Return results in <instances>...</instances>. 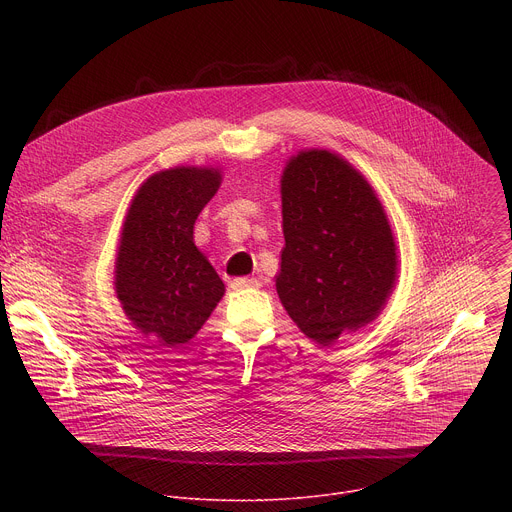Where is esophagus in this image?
Here are the masks:
<instances>
[{"mask_svg":"<svg viewBox=\"0 0 512 512\" xmlns=\"http://www.w3.org/2000/svg\"><path fill=\"white\" fill-rule=\"evenodd\" d=\"M259 279H253V277H239V279H233L231 287L233 289H245V287H259Z\"/></svg>","mask_w":512,"mask_h":512,"instance_id":"1","label":"esophagus"}]
</instances>
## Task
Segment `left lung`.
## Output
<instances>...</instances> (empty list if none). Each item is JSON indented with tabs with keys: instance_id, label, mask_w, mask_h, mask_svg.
Masks as SVG:
<instances>
[{
	"instance_id": "1",
	"label": "left lung",
	"mask_w": 512,
	"mask_h": 512,
	"mask_svg": "<svg viewBox=\"0 0 512 512\" xmlns=\"http://www.w3.org/2000/svg\"><path fill=\"white\" fill-rule=\"evenodd\" d=\"M281 218L285 245L275 287L296 326L330 346L379 318L399 257L369 180L336 152L300 150L281 174Z\"/></svg>"
}]
</instances>
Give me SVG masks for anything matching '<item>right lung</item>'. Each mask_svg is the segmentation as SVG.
Returning a JSON list of instances; mask_svg holds the SVG:
<instances>
[{
    "label": "right lung",
    "mask_w": 512,
    "mask_h": 512,
    "mask_svg": "<svg viewBox=\"0 0 512 512\" xmlns=\"http://www.w3.org/2000/svg\"><path fill=\"white\" fill-rule=\"evenodd\" d=\"M214 166H174L145 180L127 208L115 259V294L145 338L176 348L192 340L225 296L194 245V223L221 188Z\"/></svg>",
    "instance_id": "right-lung-1"
}]
</instances>
